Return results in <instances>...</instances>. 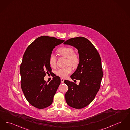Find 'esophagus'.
<instances>
[{"label": "esophagus", "instance_id": "34e87169", "mask_svg": "<svg viewBox=\"0 0 130 130\" xmlns=\"http://www.w3.org/2000/svg\"><path fill=\"white\" fill-rule=\"evenodd\" d=\"M64 79H63V78H61V83H64Z\"/></svg>", "mask_w": 130, "mask_h": 130}]
</instances>
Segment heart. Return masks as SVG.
I'll list each match as a JSON object with an SVG mask.
<instances>
[{
	"instance_id": "b5f03b06",
	"label": "heart",
	"mask_w": 130,
	"mask_h": 130,
	"mask_svg": "<svg viewBox=\"0 0 130 130\" xmlns=\"http://www.w3.org/2000/svg\"><path fill=\"white\" fill-rule=\"evenodd\" d=\"M58 52L61 55L67 58V64L76 67L79 63V58L78 56L74 53V50L70 47H62L58 50ZM48 62L50 66L52 68L55 67L56 65V58L54 54H51L48 58ZM72 72L71 67L59 69L56 72V74L61 77H66Z\"/></svg>"
}]
</instances>
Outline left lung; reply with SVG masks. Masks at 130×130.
I'll return each mask as SVG.
<instances>
[{
	"instance_id": "obj_1",
	"label": "left lung",
	"mask_w": 130,
	"mask_h": 130,
	"mask_svg": "<svg viewBox=\"0 0 130 130\" xmlns=\"http://www.w3.org/2000/svg\"><path fill=\"white\" fill-rule=\"evenodd\" d=\"M64 44L76 47L79 57L77 68L70 77L72 79L80 80V83L77 85L64 81L68 87L65 95L66 102L70 107L80 109L91 103L99 90L103 76L101 59L91 42L83 37L70 39Z\"/></svg>"
}]
</instances>
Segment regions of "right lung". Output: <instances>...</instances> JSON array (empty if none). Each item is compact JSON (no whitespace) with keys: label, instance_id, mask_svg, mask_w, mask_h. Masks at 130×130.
<instances>
[{"label":"right lung","instance_id":"obj_1","mask_svg":"<svg viewBox=\"0 0 130 130\" xmlns=\"http://www.w3.org/2000/svg\"><path fill=\"white\" fill-rule=\"evenodd\" d=\"M65 41L42 36L35 39L23 54L20 72L21 88L25 97L32 106L39 109L50 106L61 83L58 76L49 84L44 80L46 72L51 70L48 58L54 48Z\"/></svg>","mask_w":130,"mask_h":130}]
</instances>
